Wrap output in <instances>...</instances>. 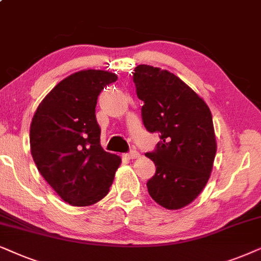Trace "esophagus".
I'll return each mask as SVG.
<instances>
[{
  "label": "esophagus",
  "mask_w": 261,
  "mask_h": 261,
  "mask_svg": "<svg viewBox=\"0 0 261 261\" xmlns=\"http://www.w3.org/2000/svg\"><path fill=\"white\" fill-rule=\"evenodd\" d=\"M124 158H126V159H128V160L137 159V158H140V152L136 151V150H133V151L127 152V154H124Z\"/></svg>",
  "instance_id": "34e87169"
}]
</instances>
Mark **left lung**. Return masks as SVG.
<instances>
[{
	"instance_id": "1",
	"label": "left lung",
	"mask_w": 261,
	"mask_h": 261,
	"mask_svg": "<svg viewBox=\"0 0 261 261\" xmlns=\"http://www.w3.org/2000/svg\"><path fill=\"white\" fill-rule=\"evenodd\" d=\"M134 82L144 102L145 128L161 134L156 150L145 154L156 166L148 192L166 209H182L199 196L213 172L217 143L210 109L168 70L137 65Z\"/></svg>"
}]
</instances>
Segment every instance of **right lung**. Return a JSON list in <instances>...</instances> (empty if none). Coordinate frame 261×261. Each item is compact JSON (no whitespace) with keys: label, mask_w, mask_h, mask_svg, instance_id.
<instances>
[{"label":"right lung","mask_w":261,"mask_h":261,"mask_svg":"<svg viewBox=\"0 0 261 261\" xmlns=\"http://www.w3.org/2000/svg\"><path fill=\"white\" fill-rule=\"evenodd\" d=\"M118 76L81 70L57 83L39 103L30 127L31 154L56 193L72 206H88L109 193L121 159L100 145L95 106Z\"/></svg>","instance_id":"obj_1"}]
</instances>
